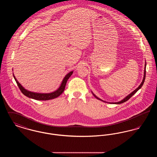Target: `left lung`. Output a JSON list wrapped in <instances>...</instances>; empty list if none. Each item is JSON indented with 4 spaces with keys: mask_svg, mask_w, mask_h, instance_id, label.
Segmentation results:
<instances>
[{
    "mask_svg": "<svg viewBox=\"0 0 157 157\" xmlns=\"http://www.w3.org/2000/svg\"><path fill=\"white\" fill-rule=\"evenodd\" d=\"M146 65H147V63H146V61H145V67H144V78H143V79H142V82H141V83L140 85V86L136 89V90H135L133 92H132L131 94H129L128 95H127L126 97L124 98L122 100H121V101H120L119 102H106V101H103V100H102L101 99H100L99 98L97 97L92 92V94H93V95L97 99H99V100H100V101H103V102H107V103H109V104H122V103H124V102H126L127 101L129 98L131 97H132L135 94L138 90H140V89H141V87L142 86V85H143V84H144V81H145V75H146Z\"/></svg>",
    "mask_w": 157,
    "mask_h": 157,
    "instance_id": "1",
    "label": "left lung"
}]
</instances>
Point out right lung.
Instances as JSON below:
<instances>
[{"label":"right lung","instance_id":"add662e5","mask_svg":"<svg viewBox=\"0 0 157 157\" xmlns=\"http://www.w3.org/2000/svg\"><path fill=\"white\" fill-rule=\"evenodd\" d=\"M72 74H73V71H71V72H69L67 75H65V76L64 77L62 82L61 83V84L58 90H56L55 91H54L53 92L47 93V94L33 92H31V91L26 90L25 88H24V87H23L21 85V84L17 81V80L16 79L15 75L13 74V75L15 81L17 84L18 87L19 88V89L22 92L23 95H25L27 97L32 98L33 99H36V100L47 101V100H50V99H55L56 98L58 97L63 93V92L64 91L65 88V86H66L67 79L70 78V76L71 75H72Z\"/></svg>","mask_w":157,"mask_h":157}]
</instances>
